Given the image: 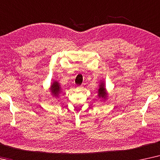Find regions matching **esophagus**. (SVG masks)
Masks as SVG:
<instances>
[{
    "instance_id": "1",
    "label": "esophagus",
    "mask_w": 160,
    "mask_h": 160,
    "mask_svg": "<svg viewBox=\"0 0 160 160\" xmlns=\"http://www.w3.org/2000/svg\"><path fill=\"white\" fill-rule=\"evenodd\" d=\"M82 88H83V86H79L77 87V89H78V90H80V91H81Z\"/></svg>"
}]
</instances>
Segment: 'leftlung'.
<instances>
[{"mask_svg":"<svg viewBox=\"0 0 160 160\" xmlns=\"http://www.w3.org/2000/svg\"><path fill=\"white\" fill-rule=\"evenodd\" d=\"M99 97H102V98H105L106 97V91H105V88L103 86V83H102V85H100L99 89Z\"/></svg>","mask_w":160,"mask_h":160,"instance_id":"1","label":"left lung"}]
</instances>
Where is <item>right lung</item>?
Returning a JSON list of instances; mask_svg holds the SVG:
<instances>
[{
	"mask_svg": "<svg viewBox=\"0 0 160 160\" xmlns=\"http://www.w3.org/2000/svg\"><path fill=\"white\" fill-rule=\"evenodd\" d=\"M61 91V88L60 86H59L58 82L55 81L53 82L52 86H51V92L53 93V95L58 96V94L60 93Z\"/></svg>",
	"mask_w": 160,
	"mask_h": 160,
	"instance_id": "1",
	"label": "right lung"
}]
</instances>
